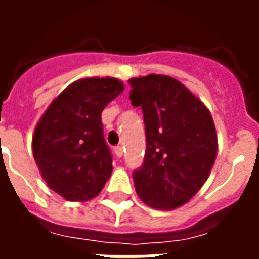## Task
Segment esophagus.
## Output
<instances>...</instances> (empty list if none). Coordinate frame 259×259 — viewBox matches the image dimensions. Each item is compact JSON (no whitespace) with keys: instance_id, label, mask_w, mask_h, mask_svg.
I'll return each mask as SVG.
<instances>
[{"instance_id":"34e87169","label":"esophagus","mask_w":259,"mask_h":259,"mask_svg":"<svg viewBox=\"0 0 259 259\" xmlns=\"http://www.w3.org/2000/svg\"><path fill=\"white\" fill-rule=\"evenodd\" d=\"M115 152H116L118 158H122V157H123V147H122V146L115 147Z\"/></svg>"}]
</instances>
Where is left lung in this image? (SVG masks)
Returning a JSON list of instances; mask_svg holds the SVG:
<instances>
[{
	"label": "left lung",
	"instance_id": "left-lung-1",
	"mask_svg": "<svg viewBox=\"0 0 259 259\" xmlns=\"http://www.w3.org/2000/svg\"><path fill=\"white\" fill-rule=\"evenodd\" d=\"M129 83L147 140L144 162L133 174L136 191L151 208L176 209L197 194L217 159L213 119L204 102L170 76L148 74Z\"/></svg>",
	"mask_w": 259,
	"mask_h": 259
}]
</instances>
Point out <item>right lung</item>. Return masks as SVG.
Here are the masks:
<instances>
[{
	"label": "right lung",
	"instance_id": "add662e5",
	"mask_svg": "<svg viewBox=\"0 0 259 259\" xmlns=\"http://www.w3.org/2000/svg\"><path fill=\"white\" fill-rule=\"evenodd\" d=\"M115 77H85L69 84L38 120L31 148L47 186L68 201H87L112 174L101 113L123 91Z\"/></svg>",
	"mask_w": 259,
	"mask_h": 259
}]
</instances>
